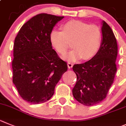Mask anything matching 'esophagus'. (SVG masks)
Masks as SVG:
<instances>
[{"label": "esophagus", "instance_id": "34e87169", "mask_svg": "<svg viewBox=\"0 0 126 126\" xmlns=\"http://www.w3.org/2000/svg\"><path fill=\"white\" fill-rule=\"evenodd\" d=\"M67 65H68V68L70 69V68H71L73 67V64L72 63H71V62H68V63H67Z\"/></svg>", "mask_w": 126, "mask_h": 126}]
</instances>
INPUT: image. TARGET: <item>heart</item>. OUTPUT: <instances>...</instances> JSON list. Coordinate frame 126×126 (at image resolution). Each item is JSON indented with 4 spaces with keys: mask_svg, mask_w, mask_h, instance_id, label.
I'll return each mask as SVG.
<instances>
[{
    "mask_svg": "<svg viewBox=\"0 0 126 126\" xmlns=\"http://www.w3.org/2000/svg\"><path fill=\"white\" fill-rule=\"evenodd\" d=\"M62 31L53 29L49 34L52 46L58 53L64 55L70 43L71 49L63 57L68 62H75L82 58L89 60L99 50L102 43L101 30L96 25H89L81 21L73 20L62 26Z\"/></svg>",
    "mask_w": 126,
    "mask_h": 126,
    "instance_id": "heart-1",
    "label": "heart"
}]
</instances>
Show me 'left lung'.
<instances>
[{"mask_svg": "<svg viewBox=\"0 0 126 126\" xmlns=\"http://www.w3.org/2000/svg\"><path fill=\"white\" fill-rule=\"evenodd\" d=\"M102 43L97 54L88 62L73 66L77 75L73 95L79 102L86 106L96 105L106 97L117 71L116 39L105 21L102 22Z\"/></svg>", "mask_w": 126, "mask_h": 126, "instance_id": "left-lung-1", "label": "left lung"}]
</instances>
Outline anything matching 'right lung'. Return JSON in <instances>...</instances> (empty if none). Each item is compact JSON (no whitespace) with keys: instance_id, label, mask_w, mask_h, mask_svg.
I'll return each instance as SVG.
<instances>
[{"instance_id":"add662e5","label":"right lung","mask_w":126,"mask_h":126,"mask_svg":"<svg viewBox=\"0 0 126 126\" xmlns=\"http://www.w3.org/2000/svg\"><path fill=\"white\" fill-rule=\"evenodd\" d=\"M63 16L40 14L21 27L14 45L12 81L24 100L41 104L51 98L67 64L53 49L49 34Z\"/></svg>"}]
</instances>
